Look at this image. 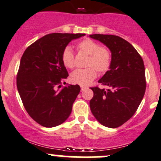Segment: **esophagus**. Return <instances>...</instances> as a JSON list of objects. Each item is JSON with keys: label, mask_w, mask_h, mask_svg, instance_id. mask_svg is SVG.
<instances>
[{"label": "esophagus", "mask_w": 161, "mask_h": 161, "mask_svg": "<svg viewBox=\"0 0 161 161\" xmlns=\"http://www.w3.org/2000/svg\"><path fill=\"white\" fill-rule=\"evenodd\" d=\"M86 87L85 86H80V90H81V91H84V90H86Z\"/></svg>", "instance_id": "1"}]
</instances>
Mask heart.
<instances>
[{
    "instance_id": "b5f03b06",
    "label": "heart",
    "mask_w": 161,
    "mask_h": 161,
    "mask_svg": "<svg viewBox=\"0 0 161 161\" xmlns=\"http://www.w3.org/2000/svg\"><path fill=\"white\" fill-rule=\"evenodd\" d=\"M77 50L88 55L86 66L84 69L75 70L71 75L72 83L84 86L89 84L97 77V72L104 74L112 64V52L108 48L100 46L92 39H84L77 44ZM61 61L67 68L75 67V55L70 47H66L61 52Z\"/></svg>"
}]
</instances>
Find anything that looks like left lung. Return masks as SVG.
<instances>
[{"label": "left lung", "instance_id": "1", "mask_svg": "<svg viewBox=\"0 0 161 161\" xmlns=\"http://www.w3.org/2000/svg\"><path fill=\"white\" fill-rule=\"evenodd\" d=\"M112 52L109 70L98 83L107 86L91 87L90 101L92 113L106 127L118 128L130 119L138 109L146 90L145 70L142 56L131 44L115 35L93 34Z\"/></svg>", "mask_w": 161, "mask_h": 161}]
</instances>
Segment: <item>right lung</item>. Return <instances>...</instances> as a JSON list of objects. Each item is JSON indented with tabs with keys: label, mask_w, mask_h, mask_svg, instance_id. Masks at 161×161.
<instances>
[{
	"label": "right lung",
	"mask_w": 161,
	"mask_h": 161,
	"mask_svg": "<svg viewBox=\"0 0 161 161\" xmlns=\"http://www.w3.org/2000/svg\"><path fill=\"white\" fill-rule=\"evenodd\" d=\"M84 36L48 34L23 54L17 76L18 92L30 116L44 127L59 125L71 114L80 88L77 84L61 85L68 76L61 61V52L72 39Z\"/></svg>",
	"instance_id": "right-lung-1"
}]
</instances>
